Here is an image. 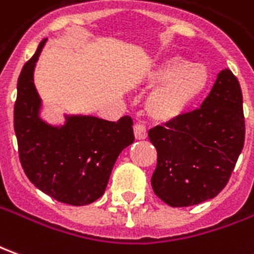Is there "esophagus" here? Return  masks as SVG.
Instances as JSON below:
<instances>
[{"mask_svg": "<svg viewBox=\"0 0 254 254\" xmlns=\"http://www.w3.org/2000/svg\"><path fill=\"white\" fill-rule=\"evenodd\" d=\"M133 132H134V137L137 138V140L147 138V127H144L143 124H136L133 127Z\"/></svg>", "mask_w": 254, "mask_h": 254, "instance_id": "1", "label": "esophagus"}]
</instances>
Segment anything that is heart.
<instances>
[{"label": "heart", "instance_id": "1", "mask_svg": "<svg viewBox=\"0 0 254 254\" xmlns=\"http://www.w3.org/2000/svg\"><path fill=\"white\" fill-rule=\"evenodd\" d=\"M209 78L204 64H191L178 56L154 64L141 77L145 85L158 87L147 100L149 117L158 122H170L185 116L201 99Z\"/></svg>", "mask_w": 254, "mask_h": 254}]
</instances>
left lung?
<instances>
[{"label": "left lung", "mask_w": 254, "mask_h": 254, "mask_svg": "<svg viewBox=\"0 0 254 254\" xmlns=\"http://www.w3.org/2000/svg\"><path fill=\"white\" fill-rule=\"evenodd\" d=\"M158 151L151 185L170 207H190L222 191L245 141L242 92L230 69L218 74L200 109L148 132Z\"/></svg>", "instance_id": "left-lung-1"}]
</instances>
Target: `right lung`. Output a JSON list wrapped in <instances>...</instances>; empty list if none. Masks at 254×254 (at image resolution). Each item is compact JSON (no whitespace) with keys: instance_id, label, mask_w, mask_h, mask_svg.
I'll use <instances>...</instances> for the list:
<instances>
[{"instance_id":"add662e5","label":"right lung","mask_w":254,"mask_h":254,"mask_svg":"<svg viewBox=\"0 0 254 254\" xmlns=\"http://www.w3.org/2000/svg\"><path fill=\"white\" fill-rule=\"evenodd\" d=\"M46 41L39 43L17 80L14 133L20 163L39 190L57 201L87 205L105 193L118 155L134 141L133 121L129 116L117 122L65 116V124L58 127L43 121L34 72Z\"/></svg>"}]
</instances>
